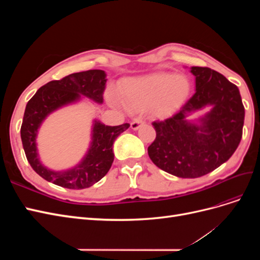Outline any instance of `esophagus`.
<instances>
[{"label":"esophagus","instance_id":"obj_1","mask_svg":"<svg viewBox=\"0 0 260 260\" xmlns=\"http://www.w3.org/2000/svg\"><path fill=\"white\" fill-rule=\"evenodd\" d=\"M144 123V120L142 119V118L141 117H137V118H135V119H133V121L131 122V128L133 129V130H138L140 127H141V124H143Z\"/></svg>","mask_w":260,"mask_h":260}]
</instances>
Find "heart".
Masks as SVG:
<instances>
[{
    "mask_svg": "<svg viewBox=\"0 0 260 260\" xmlns=\"http://www.w3.org/2000/svg\"><path fill=\"white\" fill-rule=\"evenodd\" d=\"M190 91V83L182 76L157 73L124 82L123 92L127 104L133 109L151 107L157 116L168 115L182 103ZM114 105H120L116 96L111 98Z\"/></svg>",
    "mask_w": 260,
    "mask_h": 260,
    "instance_id": "b5f03b06",
    "label": "heart"
}]
</instances>
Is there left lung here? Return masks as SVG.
I'll use <instances>...</instances> for the list:
<instances>
[{
	"mask_svg": "<svg viewBox=\"0 0 260 260\" xmlns=\"http://www.w3.org/2000/svg\"><path fill=\"white\" fill-rule=\"evenodd\" d=\"M191 73L195 93L171 117L152 122L156 138L147 148L157 167L179 178L205 176L229 159L241 142L245 116L237 85L208 67H191ZM208 105L212 111L200 126L185 119Z\"/></svg>",
	"mask_w": 260,
	"mask_h": 260,
	"instance_id": "1",
	"label": "left lung"
}]
</instances>
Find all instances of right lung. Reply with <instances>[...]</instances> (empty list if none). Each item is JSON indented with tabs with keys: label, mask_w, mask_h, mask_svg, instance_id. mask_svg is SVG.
<instances>
[{
	"label": "right lung",
	"mask_w": 260,
	"mask_h": 260,
	"mask_svg": "<svg viewBox=\"0 0 260 260\" xmlns=\"http://www.w3.org/2000/svg\"><path fill=\"white\" fill-rule=\"evenodd\" d=\"M106 81L103 70H86L48 82L29 100L20 128L21 142L30 166L44 180L61 187L81 190L99 182L111 169L114 161L113 144L117 137L130 127L129 123L112 127L94 121L88 154L77 167L67 171L57 172L45 168L39 160L36 144L37 132L42 121L57 108L78 101L80 95L99 104L103 103Z\"/></svg>",
	"instance_id": "right-lung-1"
}]
</instances>
